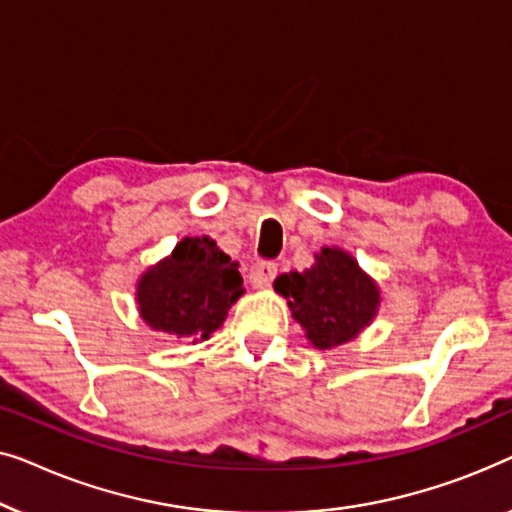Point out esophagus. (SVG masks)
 Returning <instances> with one entry per match:
<instances>
[{
  "label": "esophagus",
  "instance_id": "obj_1",
  "mask_svg": "<svg viewBox=\"0 0 512 512\" xmlns=\"http://www.w3.org/2000/svg\"><path fill=\"white\" fill-rule=\"evenodd\" d=\"M276 273L278 266L273 262H259L250 269V283L255 287H269L273 283V278H276Z\"/></svg>",
  "mask_w": 512,
  "mask_h": 512
}]
</instances>
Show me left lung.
Returning a JSON list of instances; mask_svg holds the SVG:
<instances>
[{"label":"left lung","instance_id":"obj_1","mask_svg":"<svg viewBox=\"0 0 512 512\" xmlns=\"http://www.w3.org/2000/svg\"><path fill=\"white\" fill-rule=\"evenodd\" d=\"M273 290L287 299L292 318L320 350L352 341L371 325L380 306L376 280L341 248H322L311 269L283 273Z\"/></svg>","mask_w":512,"mask_h":512}]
</instances>
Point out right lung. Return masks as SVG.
I'll return each mask as SVG.
<instances>
[{"instance_id": "1", "label": "right lung", "mask_w": 512, "mask_h": 512, "mask_svg": "<svg viewBox=\"0 0 512 512\" xmlns=\"http://www.w3.org/2000/svg\"><path fill=\"white\" fill-rule=\"evenodd\" d=\"M243 294L239 264L208 236L183 239L136 285L141 318L157 331L206 341Z\"/></svg>"}]
</instances>
